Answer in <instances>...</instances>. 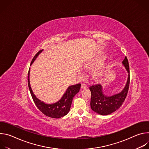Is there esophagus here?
<instances>
[{
  "instance_id": "obj_1",
  "label": "esophagus",
  "mask_w": 149,
  "mask_h": 149,
  "mask_svg": "<svg viewBox=\"0 0 149 149\" xmlns=\"http://www.w3.org/2000/svg\"><path fill=\"white\" fill-rule=\"evenodd\" d=\"M87 87H87V85H86V84L83 83V84H81V88H82V89L87 88Z\"/></svg>"
}]
</instances>
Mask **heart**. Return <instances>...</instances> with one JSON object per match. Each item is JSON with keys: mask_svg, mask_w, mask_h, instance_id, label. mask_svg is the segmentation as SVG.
Listing matches in <instances>:
<instances>
[{"mask_svg": "<svg viewBox=\"0 0 149 149\" xmlns=\"http://www.w3.org/2000/svg\"><path fill=\"white\" fill-rule=\"evenodd\" d=\"M104 59L105 58L103 56L97 57L91 60L86 65V67L87 68L93 69L97 68V69H95V70L93 72V77L95 78H101L105 74L106 70H107V67L105 65L101 66L100 68L99 67L102 64ZM98 67H99L98 68H97Z\"/></svg>", "mask_w": 149, "mask_h": 149, "instance_id": "heart-1", "label": "heart"}]
</instances>
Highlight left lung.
Masks as SVG:
<instances>
[{
    "instance_id": "left-lung-1",
    "label": "left lung",
    "mask_w": 149,
    "mask_h": 149,
    "mask_svg": "<svg viewBox=\"0 0 149 149\" xmlns=\"http://www.w3.org/2000/svg\"><path fill=\"white\" fill-rule=\"evenodd\" d=\"M122 63L129 74L125 86L120 93L111 96H107L103 93L101 84L93 85L90 87L91 93V108L96 113L102 116L110 114L118 110L124 101L129 91L130 84V69L128 59L126 56Z\"/></svg>"
}]
</instances>
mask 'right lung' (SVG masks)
<instances>
[{"label":"right lung","mask_w":149,"mask_h":149,"mask_svg":"<svg viewBox=\"0 0 149 149\" xmlns=\"http://www.w3.org/2000/svg\"><path fill=\"white\" fill-rule=\"evenodd\" d=\"M42 51H43V49L39 51L35 55V56L33 57L31 62V65H32V63L34 62V61L39 55V54H40L42 52ZM29 72H30V68L29 70L28 75V87H29V91L32 95V99L35 105H36V107L38 108V109L45 116L53 118H59L67 115L70 110L71 105L74 97L79 91V89L81 86V84L72 85V86H70L67 88L66 92L64 93L62 97V98L56 102L54 104H45L43 101H41L40 100L36 98V97L33 94L30 85Z\"/></svg>","instance_id":"add662e5"}]
</instances>
